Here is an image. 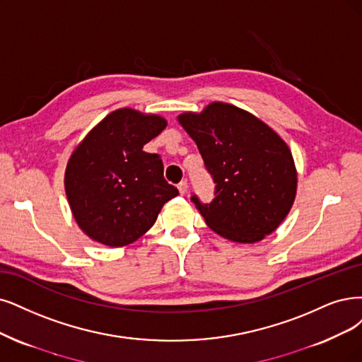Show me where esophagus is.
Wrapping results in <instances>:
<instances>
[{
	"label": "esophagus",
	"mask_w": 362,
	"mask_h": 362,
	"mask_svg": "<svg viewBox=\"0 0 362 362\" xmlns=\"http://www.w3.org/2000/svg\"><path fill=\"white\" fill-rule=\"evenodd\" d=\"M177 188H179V192H180L182 195H185L186 192H188V182L182 180V182L177 185Z\"/></svg>",
	"instance_id": "obj_1"
}]
</instances>
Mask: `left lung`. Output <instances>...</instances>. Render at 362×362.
I'll use <instances>...</instances> for the list:
<instances>
[{"instance_id": "obj_1", "label": "left lung", "mask_w": 362, "mask_h": 362, "mask_svg": "<svg viewBox=\"0 0 362 362\" xmlns=\"http://www.w3.org/2000/svg\"><path fill=\"white\" fill-rule=\"evenodd\" d=\"M179 122L197 143L215 183V198L191 202L219 235L255 243L272 234L289 213L297 192V171L286 143L250 113L211 103Z\"/></svg>"}]
</instances>
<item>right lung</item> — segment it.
<instances>
[{"label": "right lung", "mask_w": 362, "mask_h": 362, "mask_svg": "<svg viewBox=\"0 0 362 362\" xmlns=\"http://www.w3.org/2000/svg\"><path fill=\"white\" fill-rule=\"evenodd\" d=\"M167 127L165 119L119 109L93 128L65 170V192L76 222L110 247L136 242L179 195L164 179L163 159L143 146Z\"/></svg>", "instance_id": "add662e5"}]
</instances>
